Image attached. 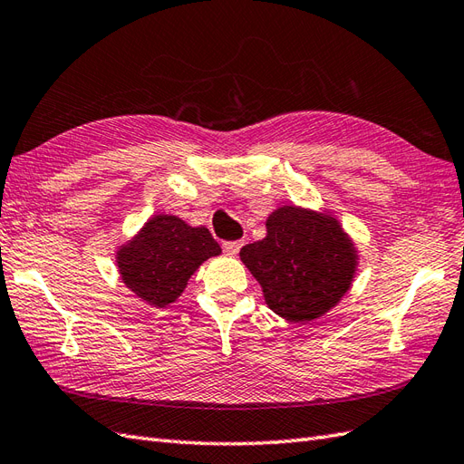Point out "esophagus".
<instances>
[{"mask_svg":"<svg viewBox=\"0 0 464 464\" xmlns=\"http://www.w3.org/2000/svg\"><path fill=\"white\" fill-rule=\"evenodd\" d=\"M241 246H243L241 241H227V243H223V251L231 255V256H235L237 253L241 251Z\"/></svg>","mask_w":464,"mask_h":464,"instance_id":"obj_1","label":"esophagus"}]
</instances>
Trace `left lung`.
I'll list each match as a JSON object with an SVG mask.
<instances>
[{"mask_svg":"<svg viewBox=\"0 0 464 464\" xmlns=\"http://www.w3.org/2000/svg\"><path fill=\"white\" fill-rule=\"evenodd\" d=\"M272 312L292 324L322 317L351 290L359 253L329 211L282 206L266 219V237L239 253Z\"/></svg>","mask_w":464,"mask_h":464,"instance_id":"8db88e82","label":"left lung"}]
</instances>
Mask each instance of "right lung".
<instances>
[{
	"label": "right lung",
	"mask_w": 464,
	"mask_h": 464,
	"mask_svg": "<svg viewBox=\"0 0 464 464\" xmlns=\"http://www.w3.org/2000/svg\"><path fill=\"white\" fill-rule=\"evenodd\" d=\"M221 255L206 227L176 216H152L133 239L119 246L115 263L125 286L152 307L180 298L189 276L204 260Z\"/></svg>",
	"instance_id": "1"
}]
</instances>
